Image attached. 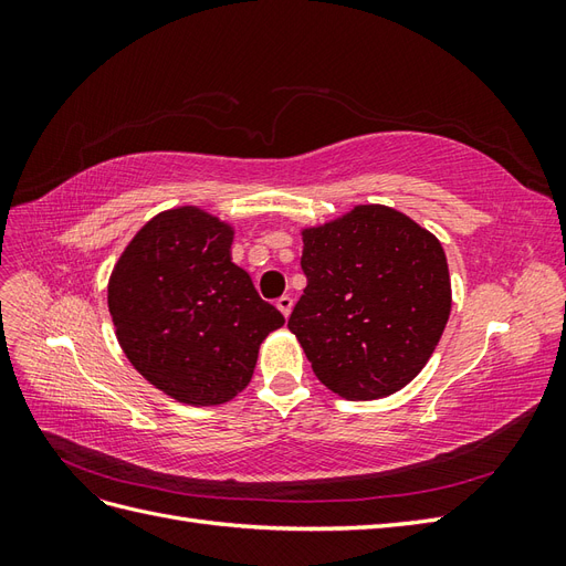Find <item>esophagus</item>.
<instances>
[{"label":"esophagus","mask_w":566,"mask_h":566,"mask_svg":"<svg viewBox=\"0 0 566 566\" xmlns=\"http://www.w3.org/2000/svg\"><path fill=\"white\" fill-rule=\"evenodd\" d=\"M276 306H279V312L287 318L290 312H293V297H287V295L279 297V300H276Z\"/></svg>","instance_id":"34e87169"}]
</instances>
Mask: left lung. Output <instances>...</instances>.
Segmentation results:
<instances>
[{
  "label": "left lung",
  "instance_id": "left-lung-1",
  "mask_svg": "<svg viewBox=\"0 0 566 566\" xmlns=\"http://www.w3.org/2000/svg\"><path fill=\"white\" fill-rule=\"evenodd\" d=\"M306 287L287 318L316 378L349 401L406 387L451 314L447 254L403 212L356 205L302 229Z\"/></svg>",
  "mask_w": 566,
  "mask_h": 566
}]
</instances>
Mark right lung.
Returning <instances> with one entry per match:
<instances>
[{"label": "right lung", "mask_w": 566, "mask_h": 566, "mask_svg": "<svg viewBox=\"0 0 566 566\" xmlns=\"http://www.w3.org/2000/svg\"><path fill=\"white\" fill-rule=\"evenodd\" d=\"M233 227L193 205L142 227L111 273L108 310L129 364L188 406L243 391L269 333L285 323L231 262Z\"/></svg>", "instance_id": "obj_1"}]
</instances>
